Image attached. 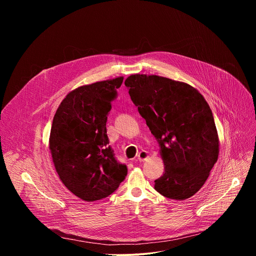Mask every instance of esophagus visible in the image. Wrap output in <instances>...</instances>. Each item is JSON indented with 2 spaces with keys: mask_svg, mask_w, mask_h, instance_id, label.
<instances>
[{
  "mask_svg": "<svg viewBox=\"0 0 256 256\" xmlns=\"http://www.w3.org/2000/svg\"><path fill=\"white\" fill-rule=\"evenodd\" d=\"M148 158H149V154H148V152H146V151H140L138 154V160L140 161V162L147 160Z\"/></svg>",
  "mask_w": 256,
  "mask_h": 256,
  "instance_id": "34e87169",
  "label": "esophagus"
}]
</instances>
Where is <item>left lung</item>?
<instances>
[{
    "label": "left lung",
    "instance_id": "left-lung-1",
    "mask_svg": "<svg viewBox=\"0 0 256 256\" xmlns=\"http://www.w3.org/2000/svg\"><path fill=\"white\" fill-rule=\"evenodd\" d=\"M132 101L160 144L163 175L155 190L184 200L204 184L218 156V136L204 96L188 83L134 74L124 81Z\"/></svg>",
    "mask_w": 256,
    "mask_h": 256
}]
</instances>
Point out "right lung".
I'll return each mask as SVG.
<instances>
[{
    "instance_id": "right-lung-1",
    "label": "right lung",
    "mask_w": 256,
    "mask_h": 256,
    "mask_svg": "<svg viewBox=\"0 0 256 256\" xmlns=\"http://www.w3.org/2000/svg\"><path fill=\"white\" fill-rule=\"evenodd\" d=\"M124 77L72 90L54 116L50 150L64 186L79 198L94 202L110 196L128 174L108 147L107 114Z\"/></svg>"
}]
</instances>
